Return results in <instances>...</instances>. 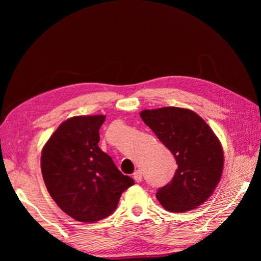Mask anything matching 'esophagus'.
<instances>
[{"instance_id":"34e87169","label":"esophagus","mask_w":261,"mask_h":261,"mask_svg":"<svg viewBox=\"0 0 261 261\" xmlns=\"http://www.w3.org/2000/svg\"><path fill=\"white\" fill-rule=\"evenodd\" d=\"M134 179L136 180L137 183H140L141 182V179H143V175H141V173H140L139 170L136 171V173L134 174Z\"/></svg>"}]
</instances>
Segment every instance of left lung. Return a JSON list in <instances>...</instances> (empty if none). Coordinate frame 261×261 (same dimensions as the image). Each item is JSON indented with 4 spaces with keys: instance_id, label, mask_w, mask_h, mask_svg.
Instances as JSON below:
<instances>
[{
    "instance_id": "8db88e82",
    "label": "left lung",
    "mask_w": 261,
    "mask_h": 261,
    "mask_svg": "<svg viewBox=\"0 0 261 261\" xmlns=\"http://www.w3.org/2000/svg\"><path fill=\"white\" fill-rule=\"evenodd\" d=\"M145 124L173 153L178 168L159 189L163 208L174 213L197 208L214 192L223 171V148L211 126L192 110L163 107L140 112Z\"/></svg>"
}]
</instances>
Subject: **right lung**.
Listing matches in <instances>:
<instances>
[{
    "label": "right lung",
    "instance_id": "right-lung-1",
    "mask_svg": "<svg viewBox=\"0 0 261 261\" xmlns=\"http://www.w3.org/2000/svg\"><path fill=\"white\" fill-rule=\"evenodd\" d=\"M105 118H69L42 148L41 173L48 192L64 213L79 222L107 218L116 210L122 192L135 184L99 147Z\"/></svg>",
    "mask_w": 261,
    "mask_h": 261
}]
</instances>
